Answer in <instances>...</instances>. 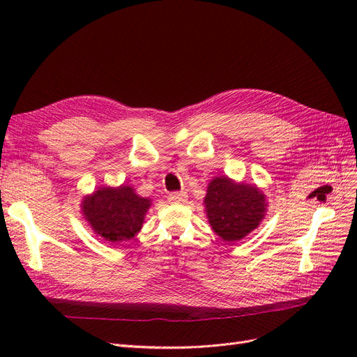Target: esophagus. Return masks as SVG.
<instances>
[{"instance_id":"esophagus-1","label":"esophagus","mask_w":357,"mask_h":357,"mask_svg":"<svg viewBox=\"0 0 357 357\" xmlns=\"http://www.w3.org/2000/svg\"><path fill=\"white\" fill-rule=\"evenodd\" d=\"M186 199H188L186 192H171L168 195V201L171 204H183L186 202Z\"/></svg>"}]
</instances>
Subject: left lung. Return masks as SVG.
<instances>
[{"instance_id":"obj_1","label":"left lung","mask_w":357,"mask_h":357,"mask_svg":"<svg viewBox=\"0 0 357 357\" xmlns=\"http://www.w3.org/2000/svg\"><path fill=\"white\" fill-rule=\"evenodd\" d=\"M205 211L213 231L223 241H240L256 229L265 213L264 193L250 185H235L215 177L205 197Z\"/></svg>"}]
</instances>
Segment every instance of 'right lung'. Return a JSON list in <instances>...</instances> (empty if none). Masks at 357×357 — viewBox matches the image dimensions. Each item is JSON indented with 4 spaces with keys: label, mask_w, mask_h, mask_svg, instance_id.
Masks as SVG:
<instances>
[{
    "label": "right lung",
    "mask_w": 357,
    "mask_h": 357,
    "mask_svg": "<svg viewBox=\"0 0 357 357\" xmlns=\"http://www.w3.org/2000/svg\"><path fill=\"white\" fill-rule=\"evenodd\" d=\"M86 220L102 238L128 241L142 229L150 201L138 197L132 188H101L82 204Z\"/></svg>",
    "instance_id": "right-lung-1"
}]
</instances>
